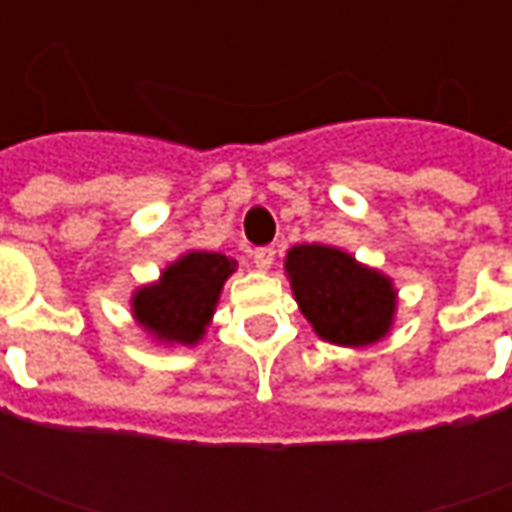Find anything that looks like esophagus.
<instances>
[{"label":"esophagus","instance_id":"esophagus-1","mask_svg":"<svg viewBox=\"0 0 512 512\" xmlns=\"http://www.w3.org/2000/svg\"><path fill=\"white\" fill-rule=\"evenodd\" d=\"M252 257H255V266L266 271V268L274 266V257H277V252H274L271 246H260V249H255V255Z\"/></svg>","mask_w":512,"mask_h":512}]
</instances>
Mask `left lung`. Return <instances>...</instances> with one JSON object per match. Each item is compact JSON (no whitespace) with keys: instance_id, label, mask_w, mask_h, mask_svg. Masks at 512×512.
<instances>
[{"instance_id":"obj_1","label":"left lung","mask_w":512,"mask_h":512,"mask_svg":"<svg viewBox=\"0 0 512 512\" xmlns=\"http://www.w3.org/2000/svg\"><path fill=\"white\" fill-rule=\"evenodd\" d=\"M285 268L304 318L323 340L370 345L384 337L395 312V290L378 271L323 244L293 246Z\"/></svg>"}]
</instances>
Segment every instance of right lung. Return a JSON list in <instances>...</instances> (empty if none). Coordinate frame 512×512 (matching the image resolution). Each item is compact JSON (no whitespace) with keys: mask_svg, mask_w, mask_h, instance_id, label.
Here are the masks:
<instances>
[{"mask_svg":"<svg viewBox=\"0 0 512 512\" xmlns=\"http://www.w3.org/2000/svg\"><path fill=\"white\" fill-rule=\"evenodd\" d=\"M235 260L219 252H189L161 274L158 285L134 296V318L158 340L194 345L211 321L224 279Z\"/></svg>","mask_w":512,"mask_h":512,"instance_id":"add662e5","label":"right lung"}]
</instances>
